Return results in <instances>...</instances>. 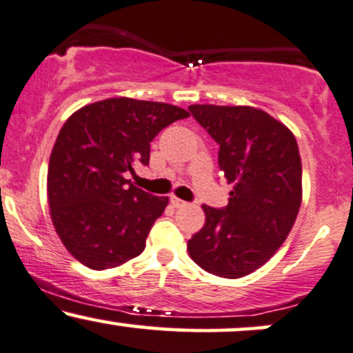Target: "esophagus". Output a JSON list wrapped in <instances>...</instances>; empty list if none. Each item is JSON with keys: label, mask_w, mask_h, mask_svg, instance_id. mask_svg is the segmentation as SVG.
Here are the masks:
<instances>
[{"label": "esophagus", "mask_w": 353, "mask_h": 353, "mask_svg": "<svg viewBox=\"0 0 353 353\" xmlns=\"http://www.w3.org/2000/svg\"><path fill=\"white\" fill-rule=\"evenodd\" d=\"M170 201H172V205L175 206V208H181V206H186V201L180 200V198H176V196L170 198Z\"/></svg>", "instance_id": "1"}]
</instances>
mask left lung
I'll return each instance as SVG.
<instances>
[{
    "mask_svg": "<svg viewBox=\"0 0 353 353\" xmlns=\"http://www.w3.org/2000/svg\"><path fill=\"white\" fill-rule=\"evenodd\" d=\"M188 110L219 145L218 163L233 183L226 208L203 205L205 226L190 258L210 274L238 279L266 264L291 233L302 203L296 137L250 105L194 103Z\"/></svg>",
    "mask_w": 353,
    "mask_h": 353,
    "instance_id": "obj_1",
    "label": "left lung"
}]
</instances>
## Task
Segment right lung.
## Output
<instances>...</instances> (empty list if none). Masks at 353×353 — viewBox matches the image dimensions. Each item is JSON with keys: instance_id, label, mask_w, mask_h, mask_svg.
Masks as SVG:
<instances>
[{"instance_id": "obj_1", "label": "right lung", "mask_w": 353, "mask_h": 353, "mask_svg": "<svg viewBox=\"0 0 353 353\" xmlns=\"http://www.w3.org/2000/svg\"><path fill=\"white\" fill-rule=\"evenodd\" d=\"M186 117L170 103L115 97L65 120L49 159L48 200L54 230L79 263L102 271L145 250L168 198L137 188L125 173L148 165L157 134Z\"/></svg>"}]
</instances>
